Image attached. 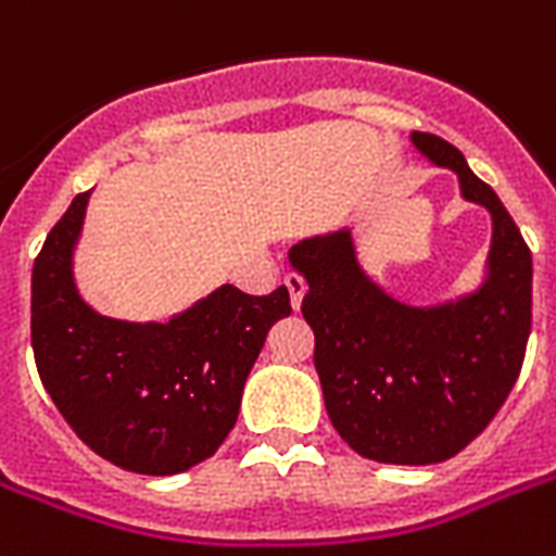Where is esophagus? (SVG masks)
<instances>
[{"label":"esophagus","mask_w":556,"mask_h":556,"mask_svg":"<svg viewBox=\"0 0 556 556\" xmlns=\"http://www.w3.org/2000/svg\"><path fill=\"white\" fill-rule=\"evenodd\" d=\"M286 288H288V294H291V305H294L296 312H300V305H303V296H305V279L300 277V274H286Z\"/></svg>","instance_id":"esophagus-1"}]
</instances>
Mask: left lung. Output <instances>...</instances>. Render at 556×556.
<instances>
[{"label":"left lung","mask_w":556,"mask_h":556,"mask_svg":"<svg viewBox=\"0 0 556 556\" xmlns=\"http://www.w3.org/2000/svg\"><path fill=\"white\" fill-rule=\"evenodd\" d=\"M462 195L488 207V279L456 303L413 308L357 265L349 230L294 244L288 260L308 282L303 317L326 409L349 447L383 465H435L465 450L500 413L531 334V251L500 195L439 135L413 132Z\"/></svg>","instance_id":"obj_1"}]
</instances>
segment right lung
<instances>
[{
    "label": "right lung",
    "instance_id": "obj_1",
    "mask_svg": "<svg viewBox=\"0 0 556 556\" xmlns=\"http://www.w3.org/2000/svg\"><path fill=\"white\" fill-rule=\"evenodd\" d=\"M89 192L51 227L30 277V346L42 387L77 439L147 476L190 470L233 430L244 380L270 326L291 314L288 288L233 286L169 323H126L83 303L72 274Z\"/></svg>",
    "mask_w": 556,
    "mask_h": 556
}]
</instances>
